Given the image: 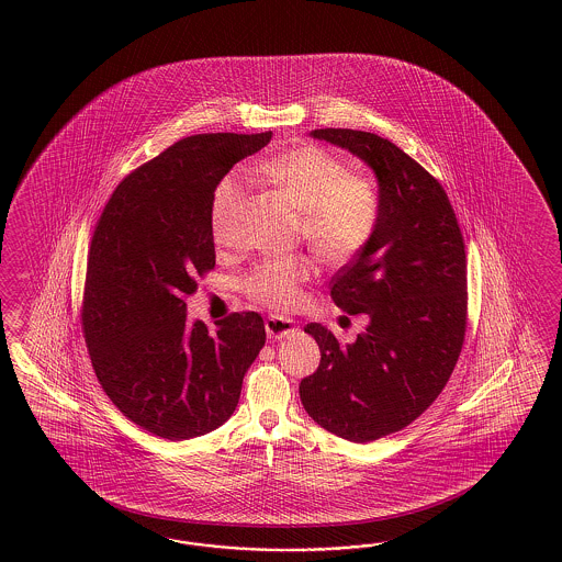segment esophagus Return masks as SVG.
<instances>
[{"label": "esophagus", "mask_w": 562, "mask_h": 562, "mask_svg": "<svg viewBox=\"0 0 562 562\" xmlns=\"http://www.w3.org/2000/svg\"><path fill=\"white\" fill-rule=\"evenodd\" d=\"M266 331H268L270 340H282V338H289L296 331V324L289 317L272 315V317L266 319Z\"/></svg>", "instance_id": "obj_1"}]
</instances>
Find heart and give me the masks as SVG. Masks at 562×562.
<instances>
[{
    "instance_id": "1",
    "label": "heart",
    "mask_w": 562,
    "mask_h": 562,
    "mask_svg": "<svg viewBox=\"0 0 562 562\" xmlns=\"http://www.w3.org/2000/svg\"><path fill=\"white\" fill-rule=\"evenodd\" d=\"M261 170L301 214L303 237L325 261H346L373 237L379 214L373 188L350 175L334 154L317 146H296L268 158ZM243 193L240 172L224 175L214 189L210 226L216 243L228 235ZM308 278L311 263L305 259H270L257 263L240 286L256 303L289 308L299 303Z\"/></svg>"
}]
</instances>
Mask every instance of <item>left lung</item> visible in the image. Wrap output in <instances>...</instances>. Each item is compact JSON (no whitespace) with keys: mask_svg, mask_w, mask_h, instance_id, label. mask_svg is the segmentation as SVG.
I'll list each match as a JSON object with an SVG mask.
<instances>
[{"mask_svg":"<svg viewBox=\"0 0 562 562\" xmlns=\"http://www.w3.org/2000/svg\"><path fill=\"white\" fill-rule=\"evenodd\" d=\"M373 170L376 226L355 259L331 278V299L369 325L340 346L322 324L317 371L301 381L306 414L352 442L402 430L447 385L465 336V251L441 183L385 137L357 130H313Z\"/></svg>","mask_w":562,"mask_h":562,"instance_id":"1","label":"left lung"}]
</instances>
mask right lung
<instances>
[{"label":"right lung","instance_id":"1","mask_svg":"<svg viewBox=\"0 0 562 562\" xmlns=\"http://www.w3.org/2000/svg\"><path fill=\"white\" fill-rule=\"evenodd\" d=\"M266 134H202L121 181L97 224L86 270V346L109 400L156 437L186 441L224 425L266 344L261 315L207 331L188 319L195 278L214 268L212 193Z\"/></svg>","mask_w":562,"mask_h":562}]
</instances>
